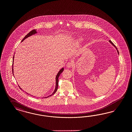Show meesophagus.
Returning <instances> with one entry per match:
<instances>
[{
    "instance_id": "1",
    "label": "esophagus",
    "mask_w": 132,
    "mask_h": 132,
    "mask_svg": "<svg viewBox=\"0 0 132 132\" xmlns=\"http://www.w3.org/2000/svg\"><path fill=\"white\" fill-rule=\"evenodd\" d=\"M72 65H73V63L72 62H69L66 65V67L67 68H71L72 66Z\"/></svg>"
}]
</instances>
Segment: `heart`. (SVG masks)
<instances>
[{"mask_svg": "<svg viewBox=\"0 0 132 132\" xmlns=\"http://www.w3.org/2000/svg\"><path fill=\"white\" fill-rule=\"evenodd\" d=\"M78 42H81V40H78Z\"/></svg>", "mask_w": 132, "mask_h": 132, "instance_id": "1", "label": "heart"}]
</instances>
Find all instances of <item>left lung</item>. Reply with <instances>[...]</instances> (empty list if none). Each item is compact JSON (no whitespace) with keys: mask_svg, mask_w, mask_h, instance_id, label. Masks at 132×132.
<instances>
[{"mask_svg":"<svg viewBox=\"0 0 132 132\" xmlns=\"http://www.w3.org/2000/svg\"><path fill=\"white\" fill-rule=\"evenodd\" d=\"M109 42H110V43H111V44H112V45H113V46H114V47H115V48H116V49H117V48L116 47V46H115V45H114V44H113V43H112V42H111V41L110 40H109ZM117 52H118V54H119V51H118V50H117Z\"/></svg>","mask_w":132,"mask_h":132,"instance_id":"obj_1","label":"left lung"}]
</instances>
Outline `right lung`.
<instances>
[{"label":"right lung","instance_id":"obj_1","mask_svg":"<svg viewBox=\"0 0 132 132\" xmlns=\"http://www.w3.org/2000/svg\"><path fill=\"white\" fill-rule=\"evenodd\" d=\"M36 30H37V29H33L32 30H31V31H30V32L28 33V34L26 35V36H25L24 37V39H23V40H22V42H23V40H24L25 39H26L27 38H28V37H29L30 36H31V35H32L33 34H34L35 33H37L36 32ZM13 58L14 59V56H13ZM12 61H13V60H12ZM12 73H13V64H12ZM63 70H64V69L63 68H62L61 70H60V71H59V72H58V73L57 74V75H56V88H55V90H54V92H53V93H52L51 95H50L49 96H52L53 95V94H54L55 93H56V90H57V88H58V85H59V76H60V74L63 71ZM19 88H20V87H19ZM20 89H22L21 88H20ZM28 94V93H27ZM49 96H48V97H45V98H47L48 97H49Z\"/></svg>","mask_w":132,"mask_h":132}]
</instances>
